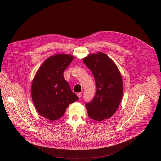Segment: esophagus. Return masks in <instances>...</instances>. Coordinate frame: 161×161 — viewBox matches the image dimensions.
Instances as JSON below:
<instances>
[{
	"mask_svg": "<svg viewBox=\"0 0 161 161\" xmlns=\"http://www.w3.org/2000/svg\"><path fill=\"white\" fill-rule=\"evenodd\" d=\"M77 94V96H78L79 98H81V96H82V92H78Z\"/></svg>",
	"mask_w": 161,
	"mask_h": 161,
	"instance_id": "34e87169",
	"label": "esophagus"
}]
</instances>
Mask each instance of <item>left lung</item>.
Segmentation results:
<instances>
[{
    "instance_id": "1",
    "label": "left lung",
    "mask_w": 161,
    "mask_h": 161,
    "mask_svg": "<svg viewBox=\"0 0 161 161\" xmlns=\"http://www.w3.org/2000/svg\"><path fill=\"white\" fill-rule=\"evenodd\" d=\"M83 62L92 72L96 86L94 98L86 104L88 116L98 122L109 119L122 98L120 72L113 60L102 52L89 54L83 58Z\"/></svg>"
}]
</instances>
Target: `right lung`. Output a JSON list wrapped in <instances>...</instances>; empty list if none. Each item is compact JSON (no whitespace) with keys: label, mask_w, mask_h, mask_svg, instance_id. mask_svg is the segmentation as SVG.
I'll return each instance as SVG.
<instances>
[{"label":"right lung","mask_w":161,"mask_h":161,"mask_svg":"<svg viewBox=\"0 0 161 161\" xmlns=\"http://www.w3.org/2000/svg\"><path fill=\"white\" fill-rule=\"evenodd\" d=\"M74 58L67 54L51 56L42 64L32 81L31 94L34 106L41 116L49 120L61 118L69 105L79 100L63 77Z\"/></svg>","instance_id":"add662e5"}]
</instances>
